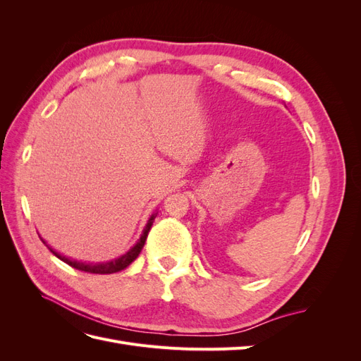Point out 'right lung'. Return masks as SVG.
Returning <instances> with one entry per match:
<instances>
[{
    "mask_svg": "<svg viewBox=\"0 0 361 361\" xmlns=\"http://www.w3.org/2000/svg\"><path fill=\"white\" fill-rule=\"evenodd\" d=\"M155 216H157V214H152L150 215V218L147 220V223H146V226L143 228V233H141L140 239L133 247H130L126 251L125 255L118 256L116 259H111V260H106V262H97V264H93V262H82V260H75V259L66 257L64 255L59 253V251L54 250L52 247H49L47 244L45 239H43V238H40V239H42V243L51 250V253L54 256H57L60 260L64 262V264L71 265L75 269H80V271H84V272H92V274H113V272H118V271L125 269L129 264H133V262L138 257L141 248L145 247V243H146V239H147L150 227H152V224H154V221H155Z\"/></svg>",
    "mask_w": 361,
    "mask_h": 361,
    "instance_id": "1",
    "label": "right lung"
}]
</instances>
